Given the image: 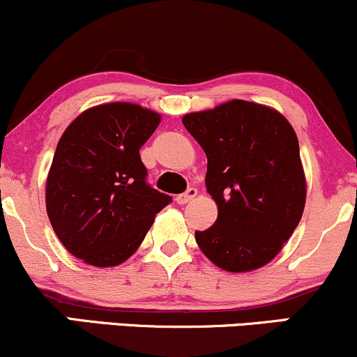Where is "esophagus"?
Segmentation results:
<instances>
[{
  "instance_id": "esophagus-1",
  "label": "esophagus",
  "mask_w": 357,
  "mask_h": 357,
  "mask_svg": "<svg viewBox=\"0 0 357 357\" xmlns=\"http://www.w3.org/2000/svg\"><path fill=\"white\" fill-rule=\"evenodd\" d=\"M198 195V191L195 190V188H190V190H188L186 192H183V195H178L174 198V202L178 203V204H186V203H190L192 198H195V196Z\"/></svg>"
}]
</instances>
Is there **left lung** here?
I'll list each match as a JSON object with an SVG mask.
<instances>
[{"instance_id": "obj_1", "label": "left lung", "mask_w": 357, "mask_h": 357, "mask_svg": "<svg viewBox=\"0 0 357 357\" xmlns=\"http://www.w3.org/2000/svg\"><path fill=\"white\" fill-rule=\"evenodd\" d=\"M208 158L206 191L215 225L196 231L202 252L233 273L261 268L292 236L305 206L297 134L280 112L248 100L183 116Z\"/></svg>"}]
</instances>
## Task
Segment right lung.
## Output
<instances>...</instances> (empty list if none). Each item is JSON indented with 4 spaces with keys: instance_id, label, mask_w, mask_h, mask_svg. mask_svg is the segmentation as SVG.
I'll return each mask as SVG.
<instances>
[{
    "instance_id": "obj_1",
    "label": "right lung",
    "mask_w": 357,
    "mask_h": 357,
    "mask_svg": "<svg viewBox=\"0 0 357 357\" xmlns=\"http://www.w3.org/2000/svg\"><path fill=\"white\" fill-rule=\"evenodd\" d=\"M159 122L154 110L110 102L84 110L61 134L45 202L53 231L85 264L121 265L173 202L146 183L139 155Z\"/></svg>"
}]
</instances>
